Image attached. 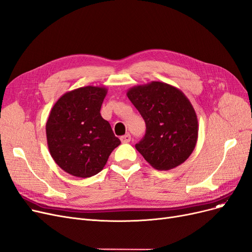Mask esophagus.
<instances>
[{
    "mask_svg": "<svg viewBox=\"0 0 252 252\" xmlns=\"http://www.w3.org/2000/svg\"><path fill=\"white\" fill-rule=\"evenodd\" d=\"M120 140H121V142H123V143H128L129 141H131V135L126 134V135L121 137Z\"/></svg>",
    "mask_w": 252,
    "mask_h": 252,
    "instance_id": "obj_1",
    "label": "esophagus"
}]
</instances>
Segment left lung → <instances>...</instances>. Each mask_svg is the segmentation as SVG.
Listing matches in <instances>:
<instances>
[{"mask_svg":"<svg viewBox=\"0 0 252 252\" xmlns=\"http://www.w3.org/2000/svg\"><path fill=\"white\" fill-rule=\"evenodd\" d=\"M126 96L139 111L147 131L135 147L150 165L168 170L189 159L198 140L196 111L179 89L162 82L129 88Z\"/></svg>","mask_w":252,"mask_h":252,"instance_id":"obj_1","label":"left lung"}]
</instances>
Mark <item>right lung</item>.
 <instances>
[{
    "mask_svg": "<svg viewBox=\"0 0 252 252\" xmlns=\"http://www.w3.org/2000/svg\"><path fill=\"white\" fill-rule=\"evenodd\" d=\"M108 89L86 86L62 95L46 123L50 155L63 170L77 178L101 172L120 140L100 108Z\"/></svg>",
    "mask_w": 252,
    "mask_h": 252,
    "instance_id": "obj_1",
    "label": "right lung"
}]
</instances>
